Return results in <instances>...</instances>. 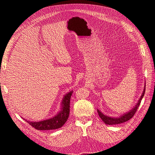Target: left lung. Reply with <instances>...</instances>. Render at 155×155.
<instances>
[{
	"mask_svg": "<svg viewBox=\"0 0 155 155\" xmlns=\"http://www.w3.org/2000/svg\"><path fill=\"white\" fill-rule=\"evenodd\" d=\"M145 91V84L144 89H143L142 94L139 99L137 105H136L134 107V108H133V109H131L130 110H129V112H126V113L120 116V117H118V118H114H114H112V117L106 116V115L103 114L101 111H100L99 110L97 109V110L98 115L100 116V118L103 121H104V122L105 124H106L107 125H116V124H122V123L125 122V121L129 120L130 118H132L133 116L134 115V114L136 113V112H137L138 108V107L140 104V103H141L142 98L144 96Z\"/></svg>",
	"mask_w": 155,
	"mask_h": 155,
	"instance_id": "1",
	"label": "left lung"
}]
</instances>
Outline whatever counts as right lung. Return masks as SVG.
<instances>
[{
	"label": "right lung",
	"instance_id": "1",
	"mask_svg": "<svg viewBox=\"0 0 155 155\" xmlns=\"http://www.w3.org/2000/svg\"><path fill=\"white\" fill-rule=\"evenodd\" d=\"M72 92L73 91H70L64 96L61 102V110L52 118L40 121H26L37 130H53L61 127L68 118L70 101Z\"/></svg>",
	"mask_w": 155,
	"mask_h": 155
}]
</instances>
